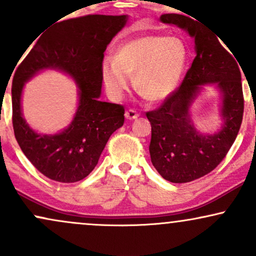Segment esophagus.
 <instances>
[{
  "instance_id": "esophagus-1",
  "label": "esophagus",
  "mask_w": 256,
  "mask_h": 256,
  "mask_svg": "<svg viewBox=\"0 0 256 256\" xmlns=\"http://www.w3.org/2000/svg\"><path fill=\"white\" fill-rule=\"evenodd\" d=\"M125 116H126V119L134 120V119H137L138 116H140V114H138L134 110H128L125 112Z\"/></svg>"
}]
</instances>
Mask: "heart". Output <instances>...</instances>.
Returning a JSON list of instances; mask_svg holds the SVG:
<instances>
[{"mask_svg": "<svg viewBox=\"0 0 256 256\" xmlns=\"http://www.w3.org/2000/svg\"><path fill=\"white\" fill-rule=\"evenodd\" d=\"M186 64L188 49L180 38L148 34L122 43L116 58H104L101 74L113 100L122 98L134 76L137 90L148 101L158 102L174 92Z\"/></svg>", "mask_w": 256, "mask_h": 256, "instance_id": "b5f03b06", "label": "heart"}]
</instances>
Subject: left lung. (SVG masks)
I'll return each instance as SVG.
<instances>
[{
    "mask_svg": "<svg viewBox=\"0 0 256 256\" xmlns=\"http://www.w3.org/2000/svg\"><path fill=\"white\" fill-rule=\"evenodd\" d=\"M160 20L195 38L196 56L178 89L158 110L146 113L152 125L149 152L161 177L188 183L212 172L236 140L244 110L240 71L213 32L179 14H164ZM206 84H216L223 95L224 124L214 135H202L190 118V107Z\"/></svg>",
    "mask_w": 256,
    "mask_h": 256,
    "instance_id": "left-lung-1",
    "label": "left lung"
}]
</instances>
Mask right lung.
I'll return each instance as SVG.
<instances>
[{"label":"right lung","mask_w":256,"mask_h":256,"mask_svg":"<svg viewBox=\"0 0 256 256\" xmlns=\"http://www.w3.org/2000/svg\"><path fill=\"white\" fill-rule=\"evenodd\" d=\"M126 19V16L95 14L58 22L40 36L16 67L12 82L14 134L25 156L49 179L76 183L89 176L112 134L124 124V107L98 98L104 52ZM46 68L67 72L80 86L75 118L68 128L55 135L37 134L21 113L24 84Z\"/></svg>","instance_id":"right-lung-1"}]
</instances>
